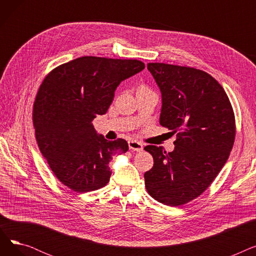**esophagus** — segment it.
<instances>
[{
  "mask_svg": "<svg viewBox=\"0 0 256 256\" xmlns=\"http://www.w3.org/2000/svg\"><path fill=\"white\" fill-rule=\"evenodd\" d=\"M128 147L130 150L132 152H142L143 150V144L139 141L132 140L128 142Z\"/></svg>",
  "mask_w": 256,
  "mask_h": 256,
  "instance_id": "obj_1",
  "label": "esophagus"
}]
</instances>
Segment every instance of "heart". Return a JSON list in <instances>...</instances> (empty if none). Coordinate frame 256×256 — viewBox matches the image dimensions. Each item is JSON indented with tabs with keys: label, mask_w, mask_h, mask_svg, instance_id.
Segmentation results:
<instances>
[{
	"label": "heart",
	"mask_w": 256,
	"mask_h": 256,
	"mask_svg": "<svg viewBox=\"0 0 256 256\" xmlns=\"http://www.w3.org/2000/svg\"><path fill=\"white\" fill-rule=\"evenodd\" d=\"M141 87H144V86H141Z\"/></svg>",
	"instance_id": "b5f03b06"
}]
</instances>
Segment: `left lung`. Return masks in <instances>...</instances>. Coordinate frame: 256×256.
<instances>
[{"label":"left lung","mask_w":256,"mask_h":256,"mask_svg":"<svg viewBox=\"0 0 256 256\" xmlns=\"http://www.w3.org/2000/svg\"><path fill=\"white\" fill-rule=\"evenodd\" d=\"M162 92L160 124L176 134V148L144 147L154 166L144 174L148 194L180 206L202 194L225 165L236 139L232 106L223 87L208 72L165 63H148Z\"/></svg>","instance_id":"obj_1"}]
</instances>
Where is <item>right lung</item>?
Instances as JSON below:
<instances>
[{
    "label": "right lung",
    "mask_w": 256,
    "mask_h": 256,
    "mask_svg": "<svg viewBox=\"0 0 256 256\" xmlns=\"http://www.w3.org/2000/svg\"><path fill=\"white\" fill-rule=\"evenodd\" d=\"M144 68L138 60L85 56L57 66L42 80L33 106L35 138L52 173L72 191L104 186L112 156L128 150L124 139L108 141L91 122L106 113L121 80Z\"/></svg>",
    "instance_id": "obj_1"
}]
</instances>
